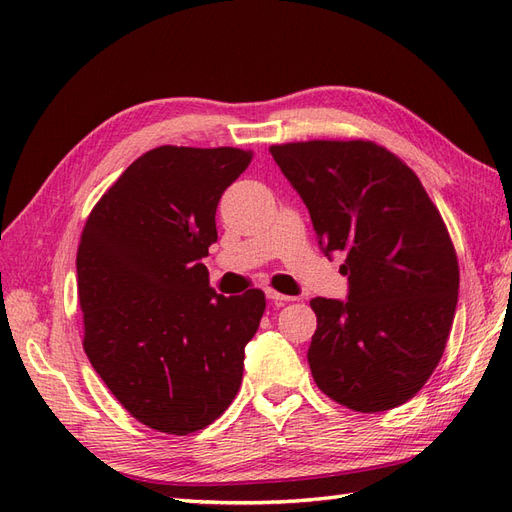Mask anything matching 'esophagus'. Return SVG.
<instances>
[{
    "label": "esophagus",
    "mask_w": 512,
    "mask_h": 512,
    "mask_svg": "<svg viewBox=\"0 0 512 512\" xmlns=\"http://www.w3.org/2000/svg\"><path fill=\"white\" fill-rule=\"evenodd\" d=\"M265 294H267V299H271L275 305H284L286 301H294L292 297H288V294H282V292H277L273 288H267Z\"/></svg>",
    "instance_id": "obj_1"
}]
</instances>
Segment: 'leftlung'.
I'll use <instances>...</instances> for the list:
<instances>
[{
	"label": "left lung",
	"mask_w": 512,
	"mask_h": 512,
	"mask_svg": "<svg viewBox=\"0 0 512 512\" xmlns=\"http://www.w3.org/2000/svg\"><path fill=\"white\" fill-rule=\"evenodd\" d=\"M324 256L344 252L348 297L312 299L307 350L322 393L356 412L406 404L442 359L459 265L442 215L412 170L371 141L273 145Z\"/></svg>",
	"instance_id": "obj_1"
}]
</instances>
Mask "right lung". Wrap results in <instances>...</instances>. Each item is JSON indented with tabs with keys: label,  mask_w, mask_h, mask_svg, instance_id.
<instances>
[{
	"label": "right lung",
	"mask_w": 512,
	"mask_h": 512,
	"mask_svg": "<svg viewBox=\"0 0 512 512\" xmlns=\"http://www.w3.org/2000/svg\"><path fill=\"white\" fill-rule=\"evenodd\" d=\"M252 151L164 145L132 162L91 211L76 254L83 348L136 421L185 436L211 425L243 380L265 292L224 297L203 265L215 209Z\"/></svg>",
	"instance_id": "1"
}]
</instances>
